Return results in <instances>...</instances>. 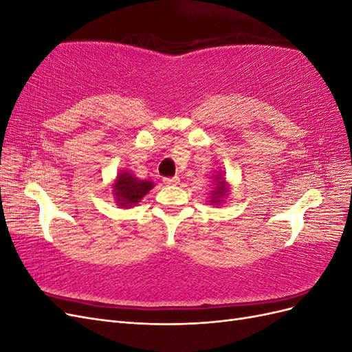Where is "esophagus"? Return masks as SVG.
Returning a JSON list of instances; mask_svg holds the SVG:
<instances>
[{
  "label": "esophagus",
  "mask_w": 352,
  "mask_h": 352,
  "mask_svg": "<svg viewBox=\"0 0 352 352\" xmlns=\"http://www.w3.org/2000/svg\"><path fill=\"white\" fill-rule=\"evenodd\" d=\"M163 182H164V185L175 186V185H177V184L180 182V179H179L177 176H173V177H164V179H163Z\"/></svg>",
  "instance_id": "esophagus-1"
}]
</instances>
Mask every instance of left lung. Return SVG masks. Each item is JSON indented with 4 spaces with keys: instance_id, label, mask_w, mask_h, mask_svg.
Returning a JSON list of instances; mask_svg holds the SVG:
<instances>
[{
    "instance_id": "1",
    "label": "left lung",
    "mask_w": 352,
    "mask_h": 352,
    "mask_svg": "<svg viewBox=\"0 0 352 352\" xmlns=\"http://www.w3.org/2000/svg\"><path fill=\"white\" fill-rule=\"evenodd\" d=\"M214 180H216V188L214 190H211V206H220L223 199H225L229 194V186L226 184L225 177L221 176V173L214 175Z\"/></svg>"
}]
</instances>
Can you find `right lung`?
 <instances>
[{"label": "right lung", "instance_id": "obj_1", "mask_svg": "<svg viewBox=\"0 0 352 352\" xmlns=\"http://www.w3.org/2000/svg\"><path fill=\"white\" fill-rule=\"evenodd\" d=\"M154 188L151 180H141L131 175L129 172H122L117 175L116 182L113 184V194L116 197L117 206L122 208H131L135 207L138 202L150 192Z\"/></svg>", "mask_w": 352, "mask_h": 352}]
</instances>
